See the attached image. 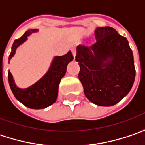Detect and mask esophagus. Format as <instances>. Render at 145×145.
<instances>
[{"label":"esophagus","instance_id":"obj_1","mask_svg":"<svg viewBox=\"0 0 145 145\" xmlns=\"http://www.w3.org/2000/svg\"><path fill=\"white\" fill-rule=\"evenodd\" d=\"M71 51H72V55L74 56V59H75V56H76V50H75V48H73Z\"/></svg>","mask_w":145,"mask_h":145}]
</instances>
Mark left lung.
Listing matches in <instances>:
<instances>
[{
  "mask_svg": "<svg viewBox=\"0 0 145 145\" xmlns=\"http://www.w3.org/2000/svg\"><path fill=\"white\" fill-rule=\"evenodd\" d=\"M94 35L95 44L76 48L75 61L80 67L79 79L90 102L98 106H113L133 86V52L127 39L112 27L97 28Z\"/></svg>",
  "mask_w": 145,
  "mask_h": 145,
  "instance_id": "obj_1",
  "label": "left lung"
}]
</instances>
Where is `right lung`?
<instances>
[{"label": "right lung", "mask_w": 145, "mask_h": 145, "mask_svg": "<svg viewBox=\"0 0 145 145\" xmlns=\"http://www.w3.org/2000/svg\"><path fill=\"white\" fill-rule=\"evenodd\" d=\"M38 32V29L28 30L20 39L14 42L9 56V63L15 54L16 49L28 40L29 35ZM73 59L71 51L64 56H54L46 74L33 84L25 89H21L16 85L13 75L9 71L8 80L14 96L24 106L32 109H42L51 106L56 101L61 80L65 74L67 65L72 61Z\"/></svg>", "instance_id": "1"}]
</instances>
